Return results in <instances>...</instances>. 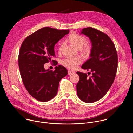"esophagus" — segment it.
I'll use <instances>...</instances> for the list:
<instances>
[{
  "label": "esophagus",
  "mask_w": 133,
  "mask_h": 133,
  "mask_svg": "<svg viewBox=\"0 0 133 133\" xmlns=\"http://www.w3.org/2000/svg\"><path fill=\"white\" fill-rule=\"evenodd\" d=\"M68 75H71V74L74 73V71H71V70H68Z\"/></svg>",
  "instance_id": "esophagus-1"
}]
</instances>
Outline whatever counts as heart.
<instances>
[{"label":"heart","instance_id":"1","mask_svg":"<svg viewBox=\"0 0 133 133\" xmlns=\"http://www.w3.org/2000/svg\"><path fill=\"white\" fill-rule=\"evenodd\" d=\"M66 41L76 49L81 50L82 52L84 54L88 55L91 52V46L90 45H85L83 46L86 43V38L83 36L72 33L69 36ZM62 48L63 45L61 44L59 48V53L61 52ZM81 62V59L79 57L68 58L63 60L62 64L64 66L69 69H75Z\"/></svg>","mask_w":133,"mask_h":133}]
</instances>
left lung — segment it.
<instances>
[{"instance_id":"1","label":"left lung","mask_w":133,"mask_h":133,"mask_svg":"<svg viewBox=\"0 0 133 133\" xmlns=\"http://www.w3.org/2000/svg\"><path fill=\"white\" fill-rule=\"evenodd\" d=\"M80 34L88 37L92 43L90 58L81 68L92 72L89 78L86 73L77 72L79 80L76 85L79 99L93 103L101 99L112 86L118 67V56L113 41L108 35L91 27L84 28Z\"/></svg>"}]
</instances>
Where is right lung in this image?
<instances>
[{
  "mask_svg": "<svg viewBox=\"0 0 133 133\" xmlns=\"http://www.w3.org/2000/svg\"><path fill=\"white\" fill-rule=\"evenodd\" d=\"M69 32L43 28L28 36L21 45L18 56L20 75L28 93L38 101L53 99L57 94L59 81L68 74L62 65L56 66L53 71L45 70L44 64L52 61L55 55V44ZM52 61L57 65L56 61Z\"/></svg>",
  "mask_w": 133,
  "mask_h": 133,
  "instance_id": "right-lung-1",
  "label": "right lung"
}]
</instances>
